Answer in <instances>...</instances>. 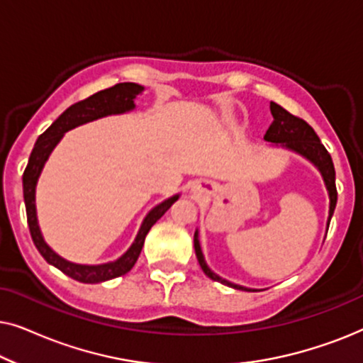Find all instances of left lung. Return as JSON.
<instances>
[{
	"instance_id": "obj_1",
	"label": "left lung",
	"mask_w": 363,
	"mask_h": 363,
	"mask_svg": "<svg viewBox=\"0 0 363 363\" xmlns=\"http://www.w3.org/2000/svg\"><path fill=\"white\" fill-rule=\"evenodd\" d=\"M269 107H271V113L274 121H272L269 128H267L264 140L269 142L271 145L286 148V150H291L297 153V155L304 157L306 160H309L312 165L320 172L322 180H324V185L327 188V193H329V218H327V228H329L330 218L334 215V210L337 205L335 168H334V163H332L329 152H327L325 147L320 143L319 137H317V133L314 132V128H312L306 121L292 116V113L286 111V108L277 106L276 102H271ZM193 242H195V252H196L198 262H200L203 272H205L210 279L221 282V284L225 286H230L233 289L247 291V292L257 291V289H250V287L235 284V282L223 279L221 276H218L215 271L210 269V266H208L205 261V256H203L200 240H198V230L195 231V240H193Z\"/></svg>"
}]
</instances>
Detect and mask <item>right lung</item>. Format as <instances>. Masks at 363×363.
<instances>
[{
  "label": "right lung",
  "instance_id": "add662e5",
  "mask_svg": "<svg viewBox=\"0 0 363 363\" xmlns=\"http://www.w3.org/2000/svg\"><path fill=\"white\" fill-rule=\"evenodd\" d=\"M145 91V87L135 82H122L116 84L113 87H108L106 91H101L94 96L84 99V101L74 104L69 108H66L52 125L48 128L43 135L34 143V148L29 155V162L26 170L23 175V193H24V205H26V215H28V225L29 231H31V238L34 246L41 252V256L46 259L49 264L57 267L64 274H67L72 279L84 284H97V282H104L113 277H118L125 274L135 264L140 251L143 247V241H145L147 233L150 228L165 215L168 208L175 203L180 195H173L167 198L165 201L158 203L155 208H152L143 218L140 230H138L135 240H133L132 246L123 252V255L116 261L104 262V264H77V262H71L59 256L51 246L44 241L43 233L39 230L38 225V215H36V185L41 175L44 163L48 162L51 152L56 148V145L61 142L64 133L72 130L84 123L97 121V118L107 117V116H118V113L130 112L135 108V99L137 96Z\"/></svg>",
  "mask_w": 363,
  "mask_h": 363
}]
</instances>
